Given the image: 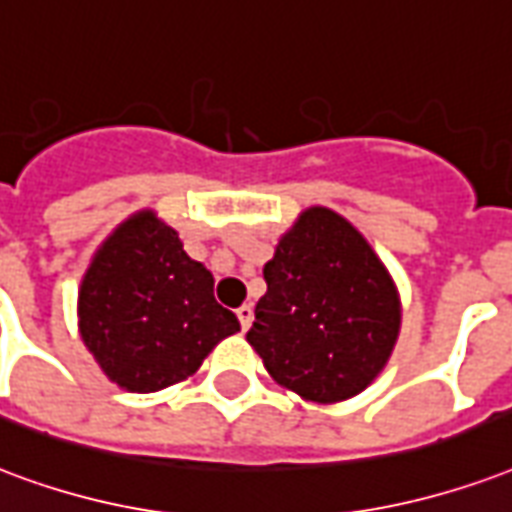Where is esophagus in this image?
Listing matches in <instances>:
<instances>
[{
    "mask_svg": "<svg viewBox=\"0 0 512 512\" xmlns=\"http://www.w3.org/2000/svg\"><path fill=\"white\" fill-rule=\"evenodd\" d=\"M236 314H238V323H241V331H249V325H252V320H255V312H252V306L244 304Z\"/></svg>",
    "mask_w": 512,
    "mask_h": 512,
    "instance_id": "34e87169",
    "label": "esophagus"
}]
</instances>
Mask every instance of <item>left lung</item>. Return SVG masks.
<instances>
[{"instance_id": "obj_1", "label": "left lung", "mask_w": 512, "mask_h": 512, "mask_svg": "<svg viewBox=\"0 0 512 512\" xmlns=\"http://www.w3.org/2000/svg\"><path fill=\"white\" fill-rule=\"evenodd\" d=\"M249 344L268 374L298 396L342 401L382 372L401 309L380 257L328 208H309L263 268Z\"/></svg>"}]
</instances>
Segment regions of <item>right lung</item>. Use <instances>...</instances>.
Returning <instances> with one entry per match:
<instances>
[{"mask_svg": "<svg viewBox=\"0 0 512 512\" xmlns=\"http://www.w3.org/2000/svg\"><path fill=\"white\" fill-rule=\"evenodd\" d=\"M81 339L102 372L132 393L198 372L214 344L241 331L214 298V276L151 211L113 233L83 276Z\"/></svg>", "mask_w": 512, "mask_h": 512, "instance_id": "add662e5", "label": "right lung"}]
</instances>
